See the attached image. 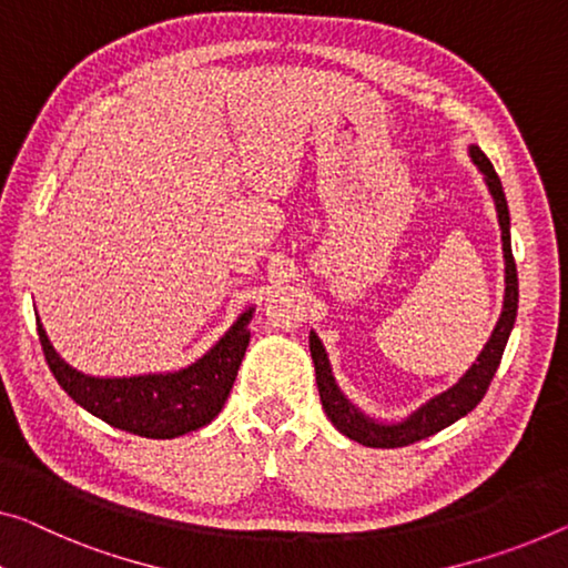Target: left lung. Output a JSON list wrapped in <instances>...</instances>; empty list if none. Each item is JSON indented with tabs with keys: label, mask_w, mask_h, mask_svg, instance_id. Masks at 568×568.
<instances>
[{
	"label": "left lung",
	"mask_w": 568,
	"mask_h": 568,
	"mask_svg": "<svg viewBox=\"0 0 568 568\" xmlns=\"http://www.w3.org/2000/svg\"><path fill=\"white\" fill-rule=\"evenodd\" d=\"M469 158L471 163L477 165V171L485 178V185L489 196L495 201L497 222H500L503 232V257H505V295H503V311L500 318L489 334L487 344L481 346L477 359L471 362V367L464 372V375L456 379L452 387L446 390L430 395L426 403H420L416 410H410L408 416L400 420H383L369 416L354 405L349 397L344 395L342 387H338L332 362H328V354L324 349V342H321L318 334L311 328L308 346L313 367H316V385L321 395V405H324V413L328 420L334 423L338 434H344L352 442L369 448H397L416 444L420 438H428L452 426L459 418L467 416L474 408H477L481 397H485L489 383H493L497 367H500L503 352L507 346V338L515 326V316H518V270H515L513 260V244H510V211H507L505 191L500 178H497L493 163H489L485 152L477 145H469Z\"/></svg>",
	"instance_id": "8db88e82"
}]
</instances>
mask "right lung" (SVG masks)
I'll list each match as a JSON object with an SVG mask.
<instances>
[{"label":"right lung","instance_id":"1","mask_svg":"<svg viewBox=\"0 0 568 568\" xmlns=\"http://www.w3.org/2000/svg\"><path fill=\"white\" fill-rule=\"evenodd\" d=\"M255 306L244 308L196 362L173 372L132 377L83 375L55 352L38 318L42 354L71 400L109 426L145 438H178L209 426L222 413L250 344Z\"/></svg>","mask_w":568,"mask_h":568}]
</instances>
